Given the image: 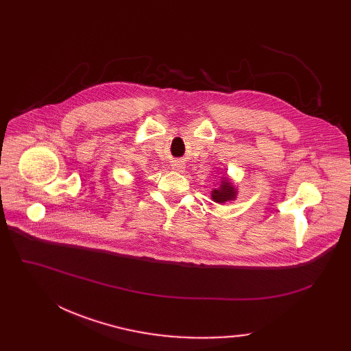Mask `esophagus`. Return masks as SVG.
Here are the masks:
<instances>
[{"label":"esophagus","instance_id":"obj_1","mask_svg":"<svg viewBox=\"0 0 351 351\" xmlns=\"http://www.w3.org/2000/svg\"><path fill=\"white\" fill-rule=\"evenodd\" d=\"M172 168L176 169V171H179V169H182V165H180V163H175V165L172 166Z\"/></svg>","mask_w":351,"mask_h":351}]
</instances>
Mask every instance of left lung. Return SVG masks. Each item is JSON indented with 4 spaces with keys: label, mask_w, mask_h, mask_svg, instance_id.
<instances>
[{
    "label": "left lung",
    "mask_w": 351,
    "mask_h": 351,
    "mask_svg": "<svg viewBox=\"0 0 351 351\" xmlns=\"http://www.w3.org/2000/svg\"><path fill=\"white\" fill-rule=\"evenodd\" d=\"M234 196H236V191L228 179H223L222 183H220L219 189H215L212 192V197L215 202H217V204H225L226 200L234 199Z\"/></svg>",
    "instance_id": "obj_1"
}]
</instances>
